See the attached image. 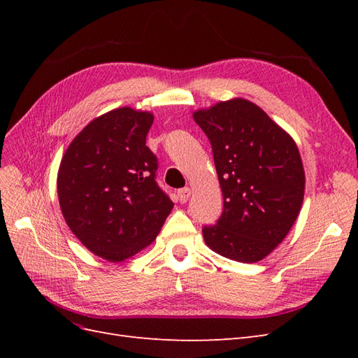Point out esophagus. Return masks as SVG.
Returning <instances> with one entry per match:
<instances>
[{
    "mask_svg": "<svg viewBox=\"0 0 358 358\" xmlns=\"http://www.w3.org/2000/svg\"><path fill=\"white\" fill-rule=\"evenodd\" d=\"M191 197V189L189 188H182L178 191V199L180 203H187Z\"/></svg>",
    "mask_w": 358,
    "mask_h": 358,
    "instance_id": "obj_1",
    "label": "esophagus"
}]
</instances>
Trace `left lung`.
I'll return each instance as SVG.
<instances>
[{
  "label": "left lung",
  "mask_w": 358,
  "mask_h": 358,
  "mask_svg": "<svg viewBox=\"0 0 358 358\" xmlns=\"http://www.w3.org/2000/svg\"><path fill=\"white\" fill-rule=\"evenodd\" d=\"M208 136L224 197L215 225L203 229L212 251L257 263L285 239L305 197L299 148L262 107L245 99L192 113Z\"/></svg>",
  "instance_id": "1"
}]
</instances>
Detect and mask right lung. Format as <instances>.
Here are the masks:
<instances>
[{
  "mask_svg": "<svg viewBox=\"0 0 358 358\" xmlns=\"http://www.w3.org/2000/svg\"><path fill=\"white\" fill-rule=\"evenodd\" d=\"M152 112L113 109L73 138L58 169V199L73 234L96 257L119 263L152 243L173 209L155 182L146 146Z\"/></svg>",
  "mask_w": 358,
  "mask_h": 358,
  "instance_id": "1",
  "label": "right lung"
}]
</instances>
